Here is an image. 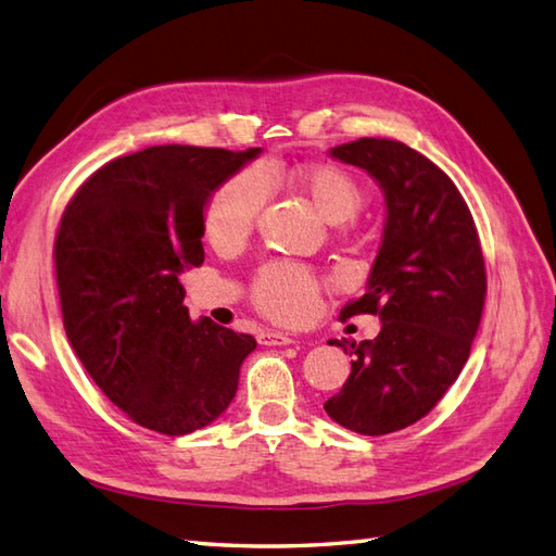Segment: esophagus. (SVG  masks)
Wrapping results in <instances>:
<instances>
[{
	"instance_id": "1",
	"label": "esophagus",
	"mask_w": 556,
	"mask_h": 556,
	"mask_svg": "<svg viewBox=\"0 0 556 556\" xmlns=\"http://www.w3.org/2000/svg\"><path fill=\"white\" fill-rule=\"evenodd\" d=\"M261 345H291V343H298L295 338H291L289 333H279V331H263L258 336Z\"/></svg>"
}]
</instances>
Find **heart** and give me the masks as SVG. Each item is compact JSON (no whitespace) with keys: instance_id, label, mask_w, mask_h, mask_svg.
Here are the masks:
<instances>
[{"instance_id":"obj_1","label":"heart","mask_w":556,"mask_h":556,"mask_svg":"<svg viewBox=\"0 0 556 556\" xmlns=\"http://www.w3.org/2000/svg\"><path fill=\"white\" fill-rule=\"evenodd\" d=\"M289 180L329 223H345L366 204L364 182L350 168L331 162L298 164ZM269 202V174L261 166L239 168L211 192L204 208V235L213 247L244 244ZM321 281L309 267L289 261L263 265L251 281V303L267 319L301 324L317 312Z\"/></svg>"}]
</instances>
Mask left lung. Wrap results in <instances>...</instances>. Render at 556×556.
Masks as SVG:
<instances>
[{
  "label": "left lung",
  "mask_w": 556,
  "mask_h": 556,
  "mask_svg": "<svg viewBox=\"0 0 556 556\" xmlns=\"http://www.w3.org/2000/svg\"><path fill=\"white\" fill-rule=\"evenodd\" d=\"M331 156L380 182L388 223L366 293L340 309V321L376 315L382 329L359 345L329 340L354 362L324 408L352 432L390 434L430 414L460 376L486 301V265L463 194L425 154L359 138Z\"/></svg>",
  "instance_id": "1"
}]
</instances>
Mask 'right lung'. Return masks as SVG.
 Wrapping results in <instances>:
<instances>
[{
    "label": "right lung",
    "mask_w": 556,
    "mask_h": 556,
    "mask_svg": "<svg viewBox=\"0 0 556 556\" xmlns=\"http://www.w3.org/2000/svg\"><path fill=\"white\" fill-rule=\"evenodd\" d=\"M261 148L154 146L108 162L70 199L53 241L70 345L108 400L160 434L230 406L249 333L192 321L178 281L204 263V204Z\"/></svg>",
    "instance_id": "right-lung-1"
}]
</instances>
